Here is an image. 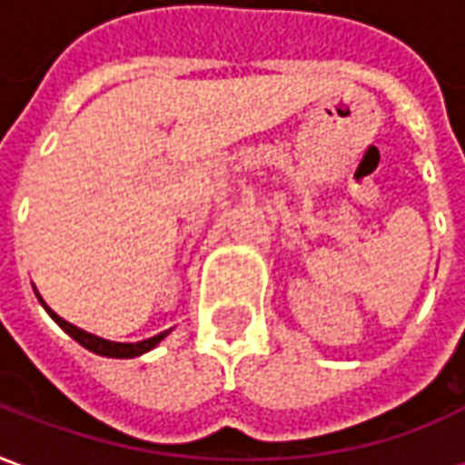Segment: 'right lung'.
<instances>
[{
    "label": "right lung",
    "instance_id": "obj_1",
    "mask_svg": "<svg viewBox=\"0 0 465 465\" xmlns=\"http://www.w3.org/2000/svg\"><path fill=\"white\" fill-rule=\"evenodd\" d=\"M36 292V289H35ZM36 299H39V303L45 306V312L52 316L56 322V326L62 329L64 333H69L72 339H74L79 346H84L86 351H92V353H99V356H106V359H134V356H142V353H146V351L156 349L159 343L172 333V329L169 331H162L156 333V336H152V339H143V341H136V343H122V341H109V339H102V336H96V333H89L84 331V329H79V326H74V323L64 322L59 313H54L49 306L45 303V299L36 293Z\"/></svg>",
    "mask_w": 465,
    "mask_h": 465
}]
</instances>
